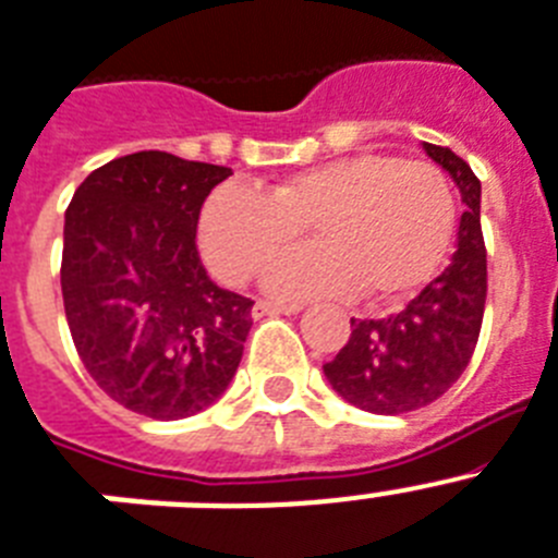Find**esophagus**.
<instances>
[{
    "mask_svg": "<svg viewBox=\"0 0 558 558\" xmlns=\"http://www.w3.org/2000/svg\"><path fill=\"white\" fill-rule=\"evenodd\" d=\"M301 303H271V301H257L255 303V317L266 315H298L301 312Z\"/></svg>",
    "mask_w": 558,
    "mask_h": 558,
    "instance_id": "esophagus-1",
    "label": "esophagus"
}]
</instances>
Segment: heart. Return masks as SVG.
Segmentation results:
<instances>
[{
    "label": "heart",
    "mask_w": 558,
    "mask_h": 558,
    "mask_svg": "<svg viewBox=\"0 0 558 558\" xmlns=\"http://www.w3.org/2000/svg\"><path fill=\"white\" fill-rule=\"evenodd\" d=\"M453 221L457 198L439 167L363 153L308 167L269 195L243 184L215 190L201 213L198 243L218 278L246 283L312 229L320 246L266 269L271 294L395 303L434 278Z\"/></svg>",
    "instance_id": "1"
}]
</instances>
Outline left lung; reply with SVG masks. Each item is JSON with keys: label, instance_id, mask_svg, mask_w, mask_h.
<instances>
[{"label": "left lung", "instance_id": "obj_1", "mask_svg": "<svg viewBox=\"0 0 558 558\" xmlns=\"http://www.w3.org/2000/svg\"><path fill=\"white\" fill-rule=\"evenodd\" d=\"M423 149L453 178L465 204L451 260L397 315L351 317L349 343L323 366L337 395L372 414H409L446 395L474 357L485 315L488 260L480 178L448 147L423 144Z\"/></svg>", "mask_w": 558, "mask_h": 558}]
</instances>
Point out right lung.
Returning a JSON list of instances; mask_svg holds the SVG:
<instances>
[{
    "label": "right lung",
    "instance_id": "obj_1",
    "mask_svg": "<svg viewBox=\"0 0 558 558\" xmlns=\"http://www.w3.org/2000/svg\"><path fill=\"white\" fill-rule=\"evenodd\" d=\"M229 167L161 149L93 170L64 213L62 298L84 368L107 397L181 420L227 391L252 303L201 264V207Z\"/></svg>",
    "mask_w": 558,
    "mask_h": 558
}]
</instances>
